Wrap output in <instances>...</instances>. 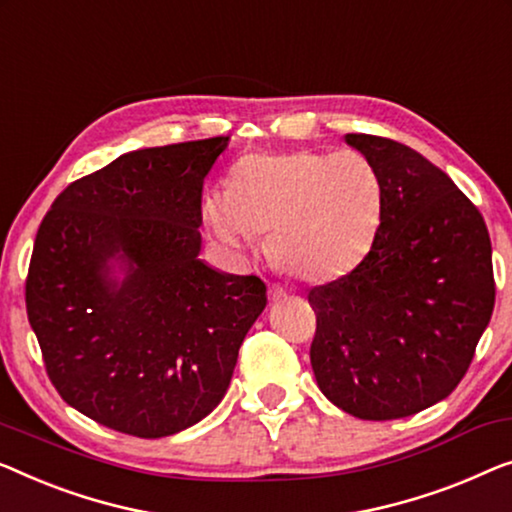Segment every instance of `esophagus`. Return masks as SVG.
Here are the masks:
<instances>
[{
	"label": "esophagus",
	"instance_id": "34e87169",
	"mask_svg": "<svg viewBox=\"0 0 512 512\" xmlns=\"http://www.w3.org/2000/svg\"><path fill=\"white\" fill-rule=\"evenodd\" d=\"M281 298H286V288L279 286V284H270V300L277 302Z\"/></svg>",
	"mask_w": 512,
	"mask_h": 512
}]
</instances>
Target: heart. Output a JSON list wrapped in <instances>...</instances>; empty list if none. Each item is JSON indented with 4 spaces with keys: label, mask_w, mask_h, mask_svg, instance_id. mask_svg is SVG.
Returning <instances> with one entry per match:
<instances>
[{
    "label": "heart",
    "mask_w": 512,
    "mask_h": 512,
    "mask_svg": "<svg viewBox=\"0 0 512 512\" xmlns=\"http://www.w3.org/2000/svg\"><path fill=\"white\" fill-rule=\"evenodd\" d=\"M381 180L365 154L342 150L249 154L226 191L203 201L214 238L233 251L272 235V254L288 274L332 279L355 268L381 219Z\"/></svg>",
    "instance_id": "b5f03b06"
}]
</instances>
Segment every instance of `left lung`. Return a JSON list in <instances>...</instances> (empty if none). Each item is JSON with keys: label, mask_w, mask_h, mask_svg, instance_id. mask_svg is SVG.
<instances>
[{"label": "left lung", "mask_w": 512, "mask_h": 512, "mask_svg": "<svg viewBox=\"0 0 512 512\" xmlns=\"http://www.w3.org/2000/svg\"><path fill=\"white\" fill-rule=\"evenodd\" d=\"M381 180V224L355 268L307 295L311 369L325 397L360 420L413 416L464 379L494 309L483 214L411 147L348 133Z\"/></svg>", "instance_id": "1"}]
</instances>
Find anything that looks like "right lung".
<instances>
[{"label": "right lung", "mask_w": 512, "mask_h": 512, "mask_svg": "<svg viewBox=\"0 0 512 512\" xmlns=\"http://www.w3.org/2000/svg\"><path fill=\"white\" fill-rule=\"evenodd\" d=\"M226 147L217 136L122 154L71 182L36 231L25 305L48 379L115 432L159 439L203 420L268 302L254 274L198 258L203 180Z\"/></svg>", "instance_id": "right-lung-1"}]
</instances>
